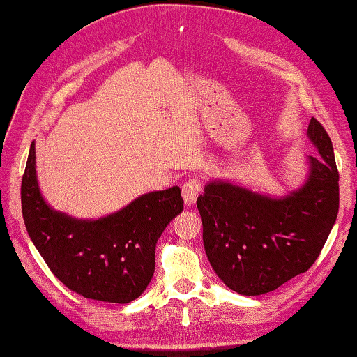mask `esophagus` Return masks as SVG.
Wrapping results in <instances>:
<instances>
[{
	"mask_svg": "<svg viewBox=\"0 0 357 357\" xmlns=\"http://www.w3.org/2000/svg\"><path fill=\"white\" fill-rule=\"evenodd\" d=\"M200 192H202V181L199 178L188 180L185 181V185L181 186V196H183V200L188 206H191L194 202L197 200Z\"/></svg>",
	"mask_w": 357,
	"mask_h": 357,
	"instance_id": "1",
	"label": "esophagus"
}]
</instances>
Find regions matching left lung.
<instances>
[{
	"instance_id": "1",
	"label": "left lung",
	"mask_w": 357,
	"mask_h": 357,
	"mask_svg": "<svg viewBox=\"0 0 357 357\" xmlns=\"http://www.w3.org/2000/svg\"><path fill=\"white\" fill-rule=\"evenodd\" d=\"M307 138L320 157H307V178L287 196L213 180L197 199L208 261L234 292L267 294L306 272L331 233L339 213L333 143L315 118Z\"/></svg>"
}]
</instances>
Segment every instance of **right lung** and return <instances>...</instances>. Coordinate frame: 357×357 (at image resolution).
<instances>
[{"label":"right lung","mask_w":357,"mask_h":357,"mask_svg":"<svg viewBox=\"0 0 357 357\" xmlns=\"http://www.w3.org/2000/svg\"><path fill=\"white\" fill-rule=\"evenodd\" d=\"M26 230L51 272L85 298L130 303L155 271L157 241L183 211L178 186L137 197L99 219H76L51 208L40 192L32 141L22 181Z\"/></svg>","instance_id":"add662e5"}]
</instances>
